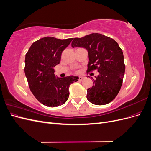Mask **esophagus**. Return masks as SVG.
<instances>
[{
    "instance_id": "1",
    "label": "esophagus",
    "mask_w": 151,
    "mask_h": 151,
    "mask_svg": "<svg viewBox=\"0 0 151 151\" xmlns=\"http://www.w3.org/2000/svg\"><path fill=\"white\" fill-rule=\"evenodd\" d=\"M84 77L83 76H79V81H83Z\"/></svg>"
}]
</instances>
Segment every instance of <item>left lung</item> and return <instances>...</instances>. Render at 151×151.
I'll return each mask as SVG.
<instances>
[{
  "mask_svg": "<svg viewBox=\"0 0 151 151\" xmlns=\"http://www.w3.org/2000/svg\"><path fill=\"white\" fill-rule=\"evenodd\" d=\"M72 47H82L88 52L87 72L98 70L99 75L93 86L87 89V99L94 104L104 105L112 101L121 89L125 65L122 50L113 39L99 33L75 38ZM93 79V78H92Z\"/></svg>",
  "mask_w": 151,
  "mask_h": 151,
  "instance_id": "obj_1",
  "label": "left lung"
}]
</instances>
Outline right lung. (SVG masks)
Here are the masks:
<instances>
[{
	"label": "right lung",
	"instance_id": "obj_1",
	"mask_svg": "<svg viewBox=\"0 0 151 151\" xmlns=\"http://www.w3.org/2000/svg\"><path fill=\"white\" fill-rule=\"evenodd\" d=\"M72 40L47 36L36 41L26 54L24 72L29 89L45 106L64 104L69 96L70 85L78 81L77 76L61 78L54 74V67L60 63L62 52Z\"/></svg>",
	"mask_w": 151,
	"mask_h": 151
}]
</instances>
